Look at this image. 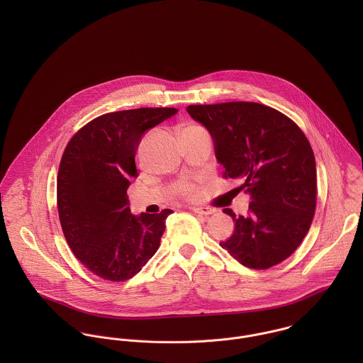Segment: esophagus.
Returning <instances> with one entry per match:
<instances>
[{"label":"esophagus","instance_id":"34e87169","mask_svg":"<svg viewBox=\"0 0 363 363\" xmlns=\"http://www.w3.org/2000/svg\"><path fill=\"white\" fill-rule=\"evenodd\" d=\"M193 211L196 212V213H200V215H211V213H213L215 212V209H212V208L209 207H194L193 208Z\"/></svg>","mask_w":363,"mask_h":363}]
</instances>
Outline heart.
I'll return each instance as SVG.
<instances>
[{
    "mask_svg": "<svg viewBox=\"0 0 363 363\" xmlns=\"http://www.w3.org/2000/svg\"><path fill=\"white\" fill-rule=\"evenodd\" d=\"M190 127H199V125H196V124H189V125H186V127H183V130H186V128H190ZM182 130V131H183ZM180 193L186 197V199H196L197 197V189L193 186V184H190V183H187V184H184L182 189H180Z\"/></svg>",
    "mask_w": 363,
    "mask_h": 363,
    "instance_id": "heart-1",
    "label": "heart"
}]
</instances>
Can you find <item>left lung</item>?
Segmentation results:
<instances>
[{
  "label": "left lung",
  "mask_w": 363,
  "mask_h": 363,
  "mask_svg": "<svg viewBox=\"0 0 363 363\" xmlns=\"http://www.w3.org/2000/svg\"><path fill=\"white\" fill-rule=\"evenodd\" d=\"M206 125L225 179H243L246 216L225 208L235 232L220 247L245 267L267 269L288 259L309 232L315 211V159L295 121L255 102L187 106Z\"/></svg>",
  "instance_id": "1"
}]
</instances>
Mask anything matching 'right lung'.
<instances>
[{
    "label": "right lung",
    "mask_w": 363,
    "mask_h": 363,
    "mask_svg": "<svg viewBox=\"0 0 363 363\" xmlns=\"http://www.w3.org/2000/svg\"><path fill=\"white\" fill-rule=\"evenodd\" d=\"M174 107L106 113L67 144L57 176V208L65 240L89 271L106 281L133 278L159 249L173 212H130L127 189L137 177L143 134L176 114Z\"/></svg>",
    "instance_id": "add662e5"
}]
</instances>
